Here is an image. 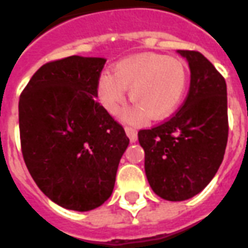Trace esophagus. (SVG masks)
Returning a JSON list of instances; mask_svg holds the SVG:
<instances>
[{
  "instance_id": "1",
  "label": "esophagus",
  "mask_w": 248,
  "mask_h": 248,
  "mask_svg": "<svg viewBox=\"0 0 248 248\" xmlns=\"http://www.w3.org/2000/svg\"><path fill=\"white\" fill-rule=\"evenodd\" d=\"M124 131H126V134H127V137H129L131 142H135V140H137V138H138L137 130L133 129V127H124Z\"/></svg>"
}]
</instances>
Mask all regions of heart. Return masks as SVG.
<instances>
[{
  "instance_id": "1",
  "label": "heart",
  "mask_w": 248,
  "mask_h": 248,
  "mask_svg": "<svg viewBox=\"0 0 248 248\" xmlns=\"http://www.w3.org/2000/svg\"><path fill=\"white\" fill-rule=\"evenodd\" d=\"M188 86L185 62L163 54H137L113 66V73H102L97 82L99 102L110 114H117L126 90L134 105L124 114L127 122L145 118L161 121L170 117L182 103Z\"/></svg>"
}]
</instances>
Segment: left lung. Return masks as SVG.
Wrapping results in <instances>:
<instances>
[{
  "label": "left lung",
  "mask_w": 248,
  "mask_h": 248,
  "mask_svg": "<svg viewBox=\"0 0 248 248\" xmlns=\"http://www.w3.org/2000/svg\"><path fill=\"white\" fill-rule=\"evenodd\" d=\"M177 51L190 67L186 101L169 121L138 133L150 187L171 202L195 197L211 182L229 137L224 78L199 51Z\"/></svg>",
  "instance_id": "left-lung-1"
}]
</instances>
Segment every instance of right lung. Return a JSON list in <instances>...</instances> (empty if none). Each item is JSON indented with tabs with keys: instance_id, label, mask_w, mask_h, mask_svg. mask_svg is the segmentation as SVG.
Instances as JSON below:
<instances>
[{
	"instance_id": "add662e5",
	"label": "right lung",
	"mask_w": 248,
	"mask_h": 248,
	"mask_svg": "<svg viewBox=\"0 0 248 248\" xmlns=\"http://www.w3.org/2000/svg\"><path fill=\"white\" fill-rule=\"evenodd\" d=\"M105 58L71 56L41 66L19 97L22 155L40 190L67 210L108 201L129 146L124 127L95 101Z\"/></svg>"
}]
</instances>
